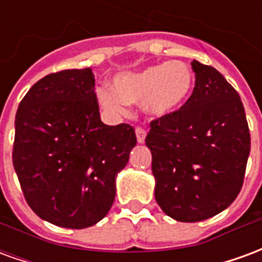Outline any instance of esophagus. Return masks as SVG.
<instances>
[{"mask_svg": "<svg viewBox=\"0 0 262 262\" xmlns=\"http://www.w3.org/2000/svg\"><path fill=\"white\" fill-rule=\"evenodd\" d=\"M136 137L137 142L144 143V139H146V130L143 127H136Z\"/></svg>", "mask_w": 262, "mask_h": 262, "instance_id": "34e87169", "label": "esophagus"}]
</instances>
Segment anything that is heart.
<instances>
[{"label": "heart", "instance_id": "obj_1", "mask_svg": "<svg viewBox=\"0 0 262 262\" xmlns=\"http://www.w3.org/2000/svg\"><path fill=\"white\" fill-rule=\"evenodd\" d=\"M195 73L182 61L147 66L139 71H125L115 77V88L99 86L97 98L108 112L126 115L129 103H142L153 118L180 111L195 90Z\"/></svg>", "mask_w": 262, "mask_h": 262}]
</instances>
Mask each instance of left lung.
<instances>
[{
    "instance_id": "8db88e82",
    "label": "left lung",
    "mask_w": 262,
    "mask_h": 262,
    "mask_svg": "<svg viewBox=\"0 0 262 262\" xmlns=\"http://www.w3.org/2000/svg\"><path fill=\"white\" fill-rule=\"evenodd\" d=\"M195 90L180 111L153 120L154 196L167 216L201 222L223 212L242 189L250 130L237 91L219 71L196 60Z\"/></svg>"
}]
</instances>
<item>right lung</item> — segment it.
Wrapping results in <instances>:
<instances>
[{
	"label": "right lung",
	"instance_id": "add662e5",
	"mask_svg": "<svg viewBox=\"0 0 262 262\" xmlns=\"http://www.w3.org/2000/svg\"><path fill=\"white\" fill-rule=\"evenodd\" d=\"M91 69L63 70L39 80L15 116L12 161L28 205L60 227L85 229L108 214L116 176L129 161L130 125L99 118Z\"/></svg>",
	"mask_w": 262,
	"mask_h": 262
}]
</instances>
